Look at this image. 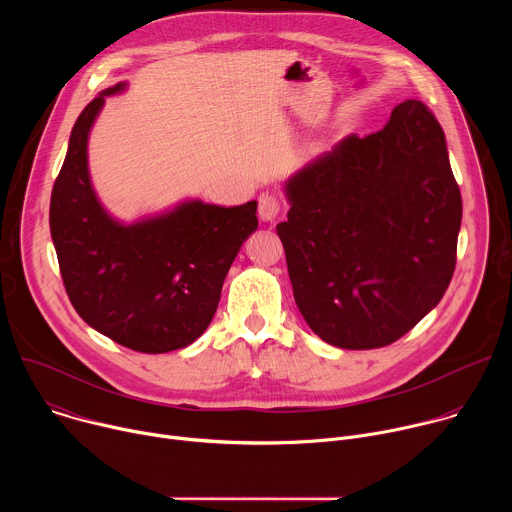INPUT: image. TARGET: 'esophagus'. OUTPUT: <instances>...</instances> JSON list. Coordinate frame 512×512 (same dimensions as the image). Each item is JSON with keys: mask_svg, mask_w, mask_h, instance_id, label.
Instances as JSON below:
<instances>
[{"mask_svg": "<svg viewBox=\"0 0 512 512\" xmlns=\"http://www.w3.org/2000/svg\"><path fill=\"white\" fill-rule=\"evenodd\" d=\"M279 210H281V202H279V198L273 192H263L259 196V216H261V221H265V223L275 221Z\"/></svg>", "mask_w": 512, "mask_h": 512, "instance_id": "1", "label": "esophagus"}]
</instances>
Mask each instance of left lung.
Masks as SVG:
<instances>
[{
  "mask_svg": "<svg viewBox=\"0 0 512 512\" xmlns=\"http://www.w3.org/2000/svg\"><path fill=\"white\" fill-rule=\"evenodd\" d=\"M277 225L296 304L328 344L381 348L429 314L452 281L462 196L446 135L421 101L348 135L285 182Z\"/></svg>",
  "mask_w": 512,
  "mask_h": 512,
  "instance_id": "left-lung-1",
  "label": "left lung"
}]
</instances>
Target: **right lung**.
Returning a JSON list of instances; mask_svg holds the SVG:
<instances>
[{
  "label": "right lung",
  "mask_w": 512,
  "mask_h": 512,
  "mask_svg": "<svg viewBox=\"0 0 512 512\" xmlns=\"http://www.w3.org/2000/svg\"><path fill=\"white\" fill-rule=\"evenodd\" d=\"M125 87L101 91L72 127L50 196V235L77 314L121 346L162 354L208 328L225 277L257 229V202L184 200L131 225L115 221L93 190L87 145L105 97Z\"/></svg>",
  "instance_id": "add662e5"
}]
</instances>
